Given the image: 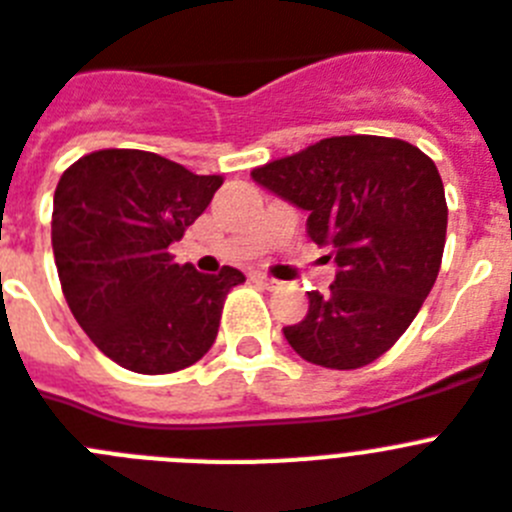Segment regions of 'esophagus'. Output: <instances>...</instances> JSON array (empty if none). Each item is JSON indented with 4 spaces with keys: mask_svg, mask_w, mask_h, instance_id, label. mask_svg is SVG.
Here are the masks:
<instances>
[{
    "mask_svg": "<svg viewBox=\"0 0 512 512\" xmlns=\"http://www.w3.org/2000/svg\"><path fill=\"white\" fill-rule=\"evenodd\" d=\"M257 281L263 283L265 289H278V286H281V281H276V278H268V276H260Z\"/></svg>",
    "mask_w": 512,
    "mask_h": 512,
    "instance_id": "obj_1",
    "label": "esophagus"
}]
</instances>
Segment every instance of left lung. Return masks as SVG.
Masks as SVG:
<instances>
[{
	"mask_svg": "<svg viewBox=\"0 0 512 512\" xmlns=\"http://www.w3.org/2000/svg\"><path fill=\"white\" fill-rule=\"evenodd\" d=\"M255 182L309 210L307 236L338 273L283 328L296 354L328 369L372 364L406 333L440 273L448 203L435 161L398 137L341 135L252 169Z\"/></svg>",
	"mask_w": 512,
	"mask_h": 512,
	"instance_id": "8db88e82",
	"label": "left lung"
}]
</instances>
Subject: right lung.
Wrapping results in <instances>:
<instances>
[{
  "label": "right lung",
  "mask_w": 512,
  "mask_h": 512,
  "mask_svg": "<svg viewBox=\"0 0 512 512\" xmlns=\"http://www.w3.org/2000/svg\"><path fill=\"white\" fill-rule=\"evenodd\" d=\"M218 174L132 148L93 150L54 192L51 247L62 294L103 354L137 375H169L213 346L223 302L244 283L174 263L169 244L203 216Z\"/></svg>",
  "instance_id": "right-lung-1"
}]
</instances>
